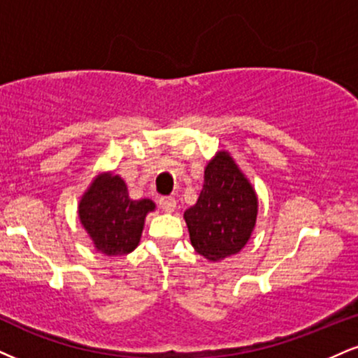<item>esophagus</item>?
<instances>
[{"label": "esophagus", "mask_w": 358, "mask_h": 358, "mask_svg": "<svg viewBox=\"0 0 358 358\" xmlns=\"http://www.w3.org/2000/svg\"><path fill=\"white\" fill-rule=\"evenodd\" d=\"M158 203H160V206L165 212H173L176 208V200L173 196H162Z\"/></svg>", "instance_id": "esophagus-1"}]
</instances>
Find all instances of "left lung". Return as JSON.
I'll return each instance as SVG.
<instances>
[{
    "mask_svg": "<svg viewBox=\"0 0 358 358\" xmlns=\"http://www.w3.org/2000/svg\"><path fill=\"white\" fill-rule=\"evenodd\" d=\"M193 248L212 262L245 247L257 222V195L225 152L205 168L198 201L185 212Z\"/></svg>",
    "mask_w": 358,
    "mask_h": 358,
    "instance_id": "8db88e82",
    "label": "left lung"
}]
</instances>
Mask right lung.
I'll return each instance as SVG.
<instances>
[{"mask_svg": "<svg viewBox=\"0 0 358 358\" xmlns=\"http://www.w3.org/2000/svg\"><path fill=\"white\" fill-rule=\"evenodd\" d=\"M155 210L148 198L131 200L118 175H100L81 198V225L100 252L110 257L127 255L140 243L146 213Z\"/></svg>", "mask_w": 358, "mask_h": 358, "instance_id": "right-lung-1", "label": "right lung"}]
</instances>
